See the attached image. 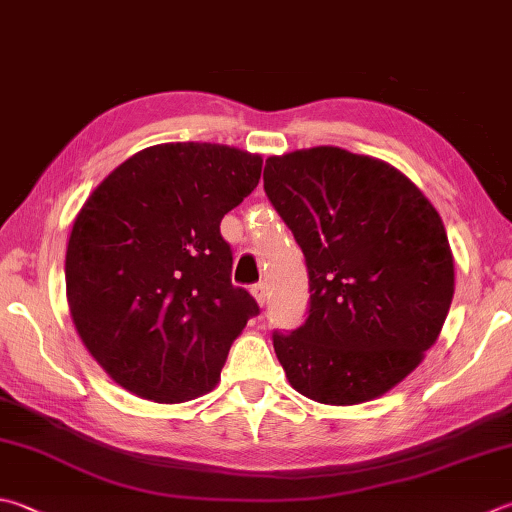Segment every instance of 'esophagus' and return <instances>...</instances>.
<instances>
[{"mask_svg":"<svg viewBox=\"0 0 512 512\" xmlns=\"http://www.w3.org/2000/svg\"><path fill=\"white\" fill-rule=\"evenodd\" d=\"M252 294H254V298H256V303L263 307L265 303H267V285L265 283H256L254 287H252Z\"/></svg>","mask_w":512,"mask_h":512,"instance_id":"esophagus-1","label":"esophagus"}]
</instances>
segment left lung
I'll list each match as a JSON object with an SVG mask.
<instances>
[{
    "label": "left lung",
    "mask_w": 512,
    "mask_h": 512,
    "mask_svg": "<svg viewBox=\"0 0 512 512\" xmlns=\"http://www.w3.org/2000/svg\"><path fill=\"white\" fill-rule=\"evenodd\" d=\"M263 180L310 274L305 323L274 332L289 385L327 406L379 399L423 361L450 310L439 211L397 167L341 147L267 158Z\"/></svg>",
    "instance_id": "obj_1"
}]
</instances>
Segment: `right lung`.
<instances>
[{"label": "right lung", "instance_id": "1", "mask_svg": "<svg viewBox=\"0 0 512 512\" xmlns=\"http://www.w3.org/2000/svg\"><path fill=\"white\" fill-rule=\"evenodd\" d=\"M260 169L258 153L227 144H153L86 198L66 245V298L86 350L124 390L185 403L216 388L258 314L231 285L220 220Z\"/></svg>", "mask_w": 512, "mask_h": 512}]
</instances>
